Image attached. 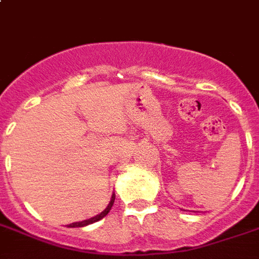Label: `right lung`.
I'll list each match as a JSON object with an SVG mask.
<instances>
[{
	"label": "right lung",
	"mask_w": 259,
	"mask_h": 259,
	"mask_svg": "<svg viewBox=\"0 0 259 259\" xmlns=\"http://www.w3.org/2000/svg\"><path fill=\"white\" fill-rule=\"evenodd\" d=\"M114 200H115V193H113V195H111V200H110V203L107 204V207H106V208L103 209L101 213H98V215H95L94 218H90V219H87V221L71 223L68 227H84V226H89V225H91V223H95V222L101 221V219H103V218H105L106 215L110 212V209H111V207H113V204H114Z\"/></svg>",
	"instance_id": "add662e5"
}]
</instances>
